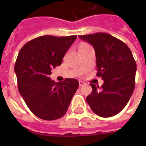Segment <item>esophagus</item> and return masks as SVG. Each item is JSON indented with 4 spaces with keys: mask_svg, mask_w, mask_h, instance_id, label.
<instances>
[{
    "mask_svg": "<svg viewBox=\"0 0 146 146\" xmlns=\"http://www.w3.org/2000/svg\"><path fill=\"white\" fill-rule=\"evenodd\" d=\"M83 85H84V82H82V81H79V86L81 87V86H82Z\"/></svg>",
    "mask_w": 146,
    "mask_h": 146,
    "instance_id": "obj_1",
    "label": "esophagus"
}]
</instances>
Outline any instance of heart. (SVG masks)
Listing matches in <instances>:
<instances>
[{
    "mask_svg": "<svg viewBox=\"0 0 146 146\" xmlns=\"http://www.w3.org/2000/svg\"><path fill=\"white\" fill-rule=\"evenodd\" d=\"M87 45H89V44H86V43H84V42H82V43H80V46H79V49L81 48H83V47H85V46H87Z\"/></svg>",
    "mask_w": 146,
    "mask_h": 146,
    "instance_id": "b5f03b06",
    "label": "heart"
}]
</instances>
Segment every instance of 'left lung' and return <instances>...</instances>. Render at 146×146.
<instances>
[{
	"instance_id": "1",
	"label": "left lung",
	"mask_w": 146,
	"mask_h": 146,
	"mask_svg": "<svg viewBox=\"0 0 146 146\" xmlns=\"http://www.w3.org/2000/svg\"><path fill=\"white\" fill-rule=\"evenodd\" d=\"M79 38L93 46L97 76L104 80L100 89L90 83L92 92L87 96V103L100 117L116 115L127 105L135 88L136 64L131 50L124 42L107 33Z\"/></svg>"
}]
</instances>
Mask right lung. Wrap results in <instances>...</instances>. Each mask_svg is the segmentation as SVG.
<instances>
[{
  "label": "right lung",
  "mask_w": 146,
  "mask_h": 146,
  "mask_svg": "<svg viewBox=\"0 0 146 146\" xmlns=\"http://www.w3.org/2000/svg\"><path fill=\"white\" fill-rule=\"evenodd\" d=\"M76 39V35H43L19 50L14 66L18 89L29 110L42 120L62 117L79 87L76 79L55 82L49 77Z\"/></svg>",
  "instance_id": "right-lung-1"
}]
</instances>
